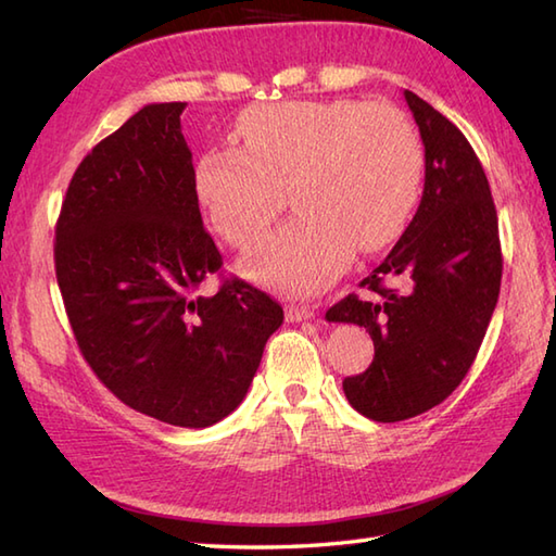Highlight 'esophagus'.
<instances>
[{
	"instance_id": "esophagus-1",
	"label": "esophagus",
	"mask_w": 556,
	"mask_h": 556,
	"mask_svg": "<svg viewBox=\"0 0 556 556\" xmlns=\"http://www.w3.org/2000/svg\"><path fill=\"white\" fill-rule=\"evenodd\" d=\"M315 311L305 308V305H289L287 308V320L289 323H301V320H313Z\"/></svg>"
}]
</instances>
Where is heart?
<instances>
[{
    "label": "heart",
    "instance_id": "b5f03b06",
    "mask_svg": "<svg viewBox=\"0 0 556 556\" xmlns=\"http://www.w3.org/2000/svg\"><path fill=\"white\" fill-rule=\"evenodd\" d=\"M239 146H207L193 188L231 245H248L281 207L289 186L299 215L263 236L241 260L260 285L311 296L349 265L353 248L392 243L416 205L422 148L392 108L356 100H289L245 110Z\"/></svg>",
    "mask_w": 556,
    "mask_h": 556
}]
</instances>
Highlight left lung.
<instances>
[{
	"instance_id": "8db88e82",
	"label": "left lung",
	"mask_w": 556,
	"mask_h": 556,
	"mask_svg": "<svg viewBox=\"0 0 556 556\" xmlns=\"http://www.w3.org/2000/svg\"><path fill=\"white\" fill-rule=\"evenodd\" d=\"M425 146V188L404 236L327 311L365 327L370 368L344 380L349 404L377 422L406 420L454 392L473 365L500 299L502 245L485 169L466 136L404 90Z\"/></svg>"
}]
</instances>
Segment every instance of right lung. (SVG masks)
Returning <instances> with one entry per match:
<instances>
[{
  "label": "right lung",
  "instance_id": "right-lung-1",
  "mask_svg": "<svg viewBox=\"0 0 556 556\" xmlns=\"http://www.w3.org/2000/svg\"><path fill=\"white\" fill-rule=\"evenodd\" d=\"M184 110L146 104L83 157L56 219L54 267L100 382L150 418L210 428L243 401L285 311L236 277L200 293L222 255L200 217Z\"/></svg>",
  "mask_w": 556,
  "mask_h": 556
}]
</instances>
